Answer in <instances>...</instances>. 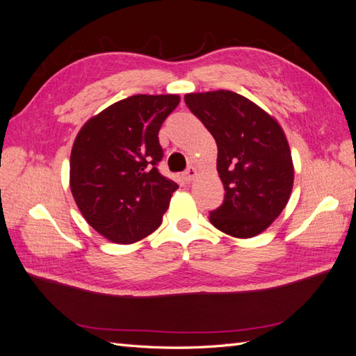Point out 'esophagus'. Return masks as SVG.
Instances as JSON below:
<instances>
[{
  "mask_svg": "<svg viewBox=\"0 0 356 356\" xmlns=\"http://www.w3.org/2000/svg\"><path fill=\"white\" fill-rule=\"evenodd\" d=\"M196 175H197V170L195 169V168H188L186 172H184V179L187 181V182H190V181H193L196 178Z\"/></svg>",
  "mask_w": 356,
  "mask_h": 356,
  "instance_id": "1",
  "label": "esophagus"
}]
</instances>
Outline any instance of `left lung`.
Masks as SVG:
<instances>
[{
    "instance_id": "1",
    "label": "left lung",
    "mask_w": 356,
    "mask_h": 356,
    "mask_svg": "<svg viewBox=\"0 0 356 356\" xmlns=\"http://www.w3.org/2000/svg\"><path fill=\"white\" fill-rule=\"evenodd\" d=\"M184 101L218 147L225 195L209 213L211 224L234 238H254L279 217L293 191L294 165L281 124L230 90L187 93Z\"/></svg>"
}]
</instances>
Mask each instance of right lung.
<instances>
[{"mask_svg": "<svg viewBox=\"0 0 356 356\" xmlns=\"http://www.w3.org/2000/svg\"><path fill=\"white\" fill-rule=\"evenodd\" d=\"M178 95H134L89 118L75 138L70 187L92 227L114 243H134L161 224L177 182L163 177L160 126Z\"/></svg>", "mask_w": 356, "mask_h": 356, "instance_id": "add662e5", "label": "right lung"}]
</instances>
